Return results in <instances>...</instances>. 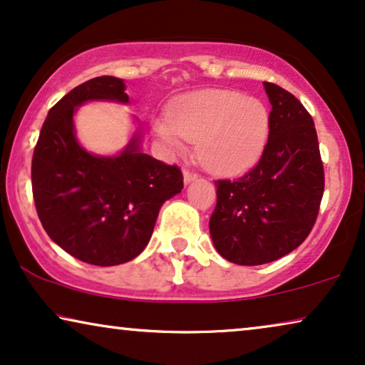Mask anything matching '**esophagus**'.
I'll return each instance as SVG.
<instances>
[{
    "mask_svg": "<svg viewBox=\"0 0 365 365\" xmlns=\"http://www.w3.org/2000/svg\"><path fill=\"white\" fill-rule=\"evenodd\" d=\"M182 176H184V182H186V184L196 181V179H197V174L194 171H189V169H184Z\"/></svg>",
    "mask_w": 365,
    "mask_h": 365,
    "instance_id": "esophagus-1",
    "label": "esophagus"
}]
</instances>
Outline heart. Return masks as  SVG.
Listing matches in <instances>:
<instances>
[{
	"instance_id": "1",
	"label": "heart",
	"mask_w": 365,
	"mask_h": 365,
	"mask_svg": "<svg viewBox=\"0 0 365 365\" xmlns=\"http://www.w3.org/2000/svg\"><path fill=\"white\" fill-rule=\"evenodd\" d=\"M169 118L153 121V131L171 154H182L187 141L209 171L236 174L261 158L269 138V111L262 101L226 89H204L178 98Z\"/></svg>"
}]
</instances>
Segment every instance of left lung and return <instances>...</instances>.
Returning a JSON list of instances; mask_svg holds the SVG:
<instances>
[{
  "mask_svg": "<svg viewBox=\"0 0 365 365\" xmlns=\"http://www.w3.org/2000/svg\"><path fill=\"white\" fill-rule=\"evenodd\" d=\"M271 103L269 139L257 166L217 181L214 247L229 262L259 266L301 246L317 219L324 168L311 114L291 93L264 83Z\"/></svg>",
  "mask_w": 365,
  "mask_h": 365,
  "instance_id": "left-lung-1",
  "label": "left lung"
}]
</instances>
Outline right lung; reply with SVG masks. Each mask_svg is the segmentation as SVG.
<instances>
[{
	"label": "right lung",
	"mask_w": 365,
	"mask_h": 365,
	"mask_svg": "<svg viewBox=\"0 0 365 365\" xmlns=\"http://www.w3.org/2000/svg\"><path fill=\"white\" fill-rule=\"evenodd\" d=\"M124 89L114 76L79 84L49 109L33 154V197L44 231L93 266H118L139 256L159 209L182 189L181 169L141 151V128L114 156H98L79 144L78 108L89 101L128 104Z\"/></svg>",
	"instance_id": "1"
}]
</instances>
